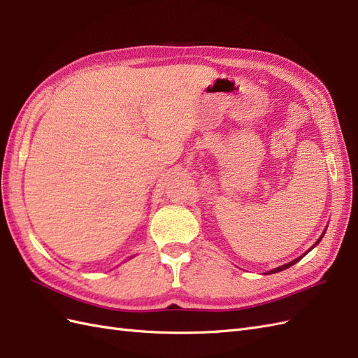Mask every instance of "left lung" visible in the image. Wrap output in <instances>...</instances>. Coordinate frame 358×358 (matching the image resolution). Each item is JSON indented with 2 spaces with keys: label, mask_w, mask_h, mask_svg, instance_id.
Instances as JSON below:
<instances>
[{
  "label": "left lung",
  "mask_w": 358,
  "mask_h": 358,
  "mask_svg": "<svg viewBox=\"0 0 358 358\" xmlns=\"http://www.w3.org/2000/svg\"><path fill=\"white\" fill-rule=\"evenodd\" d=\"M324 233H326V230H324ZM324 233L321 234V237H320V239L315 242V245H313V246H317L320 242H321V239H322V236H324ZM313 246L310 248V249H313ZM310 249H309V251H310ZM309 251H306L305 254H303V255H300L299 258H296V259H292V262H289V263H287V264H284V266H279V267H276V268H273V270H268V272L266 273V275H270V273H278V272H282V270H285V268H288V267H291L292 264H296L297 262H300V259L303 258V257H305Z\"/></svg>",
  "instance_id": "1"
}]
</instances>
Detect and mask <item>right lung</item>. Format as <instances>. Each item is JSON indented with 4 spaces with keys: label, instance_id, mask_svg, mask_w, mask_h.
Instances as JSON below:
<instances>
[{
    "label": "right lung",
    "instance_id": "right-lung-1",
    "mask_svg": "<svg viewBox=\"0 0 358 358\" xmlns=\"http://www.w3.org/2000/svg\"><path fill=\"white\" fill-rule=\"evenodd\" d=\"M129 258H131V257H129Z\"/></svg>",
    "mask_w": 358,
    "mask_h": 358
}]
</instances>
